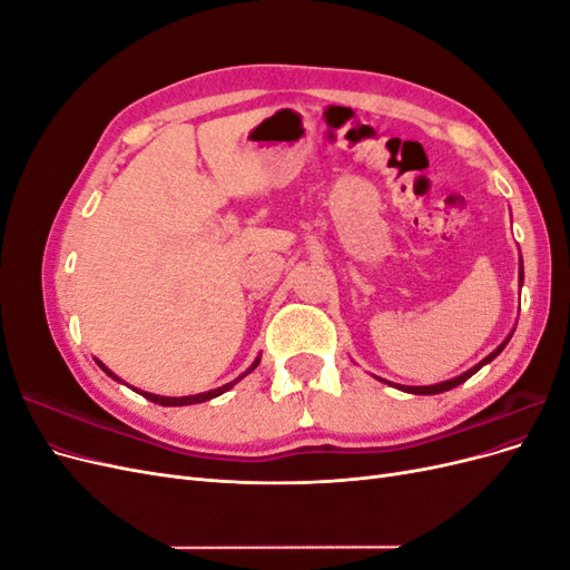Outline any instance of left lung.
I'll return each instance as SVG.
<instances>
[{
	"mask_svg": "<svg viewBox=\"0 0 570 570\" xmlns=\"http://www.w3.org/2000/svg\"><path fill=\"white\" fill-rule=\"evenodd\" d=\"M519 287H523V258H519ZM511 335L513 333H509L507 335V340L499 344V347L492 352V354H488L485 358L480 361V364H475L473 368H469L465 373H461V375H456V377H452V381H444V383H435V385H421V387H411V385H394L396 390H402V392H409V394H440V392H446V390H452V387H459L461 383H465L469 381L471 375H475L482 366H488L492 358H497L499 354H502V350L507 347L509 344V340H511ZM377 381H383V377H377ZM383 383H387V381H383ZM387 385H392V383H387Z\"/></svg>",
	"mask_w": 570,
	"mask_h": 570,
	"instance_id": "left-lung-1",
	"label": "left lung"
}]
</instances>
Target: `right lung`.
<instances>
[{
  "label": "right lung",
  "instance_id": "add662e5",
  "mask_svg": "<svg viewBox=\"0 0 570 570\" xmlns=\"http://www.w3.org/2000/svg\"><path fill=\"white\" fill-rule=\"evenodd\" d=\"M97 361V366L105 371L109 377H114L116 383H124L120 381V377L114 373V371H109L105 364H101L99 358H95ZM258 361H262V356H256L254 358V364L243 373V375H237L235 381H230V383H226V385H220V387H216V390H209V392H199V394H187V396H161V394H151V392H142V390H137V387H132L137 394H142L145 400H149V402H154V404H161V406H189V404H202V402H209V400H214V396H218V394H223V392H228L230 387H235L239 381H243L245 375H249L256 366H258Z\"/></svg>",
  "mask_w": 570,
  "mask_h": 570
}]
</instances>
